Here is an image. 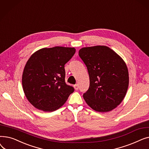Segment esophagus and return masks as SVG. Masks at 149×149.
<instances>
[{"mask_svg": "<svg viewBox=\"0 0 149 149\" xmlns=\"http://www.w3.org/2000/svg\"><path fill=\"white\" fill-rule=\"evenodd\" d=\"M74 88H75V89L76 91L79 90V84H75V85H74Z\"/></svg>", "mask_w": 149, "mask_h": 149, "instance_id": "esophagus-1", "label": "esophagus"}]
</instances>
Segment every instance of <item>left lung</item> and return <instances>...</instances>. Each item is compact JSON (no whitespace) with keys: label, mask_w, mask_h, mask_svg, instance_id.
Here are the masks:
<instances>
[{"label":"left lung","mask_w":149,"mask_h":149,"mask_svg":"<svg viewBox=\"0 0 149 149\" xmlns=\"http://www.w3.org/2000/svg\"><path fill=\"white\" fill-rule=\"evenodd\" d=\"M79 54L89 75V88L83 94L85 101L95 111H111L122 102L128 89L126 63L106 46L85 47Z\"/></svg>","instance_id":"obj_1"}]
</instances>
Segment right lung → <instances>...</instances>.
<instances>
[{
    "label": "right lung",
    "mask_w": 149,
    "mask_h": 149,
    "mask_svg": "<svg viewBox=\"0 0 149 149\" xmlns=\"http://www.w3.org/2000/svg\"><path fill=\"white\" fill-rule=\"evenodd\" d=\"M75 52L74 48L56 46L42 48L30 57L22 74V86L29 102L44 112L63 105L72 86L65 83V65Z\"/></svg>",
    "instance_id": "right-lung-1"
}]
</instances>
